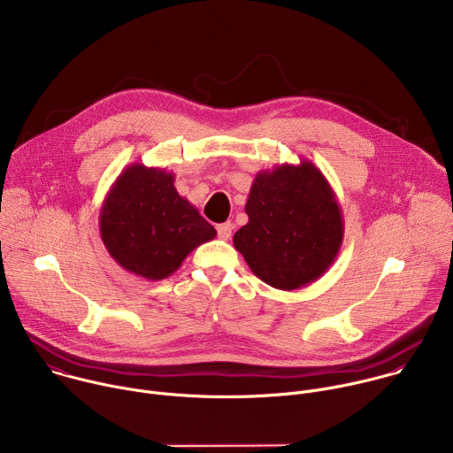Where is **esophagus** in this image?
Here are the masks:
<instances>
[{
    "mask_svg": "<svg viewBox=\"0 0 453 453\" xmlns=\"http://www.w3.org/2000/svg\"><path fill=\"white\" fill-rule=\"evenodd\" d=\"M217 233H219V238L229 240V238H231V233H233V224H231V222L219 224V226H217Z\"/></svg>",
    "mask_w": 453,
    "mask_h": 453,
    "instance_id": "1",
    "label": "esophagus"
}]
</instances>
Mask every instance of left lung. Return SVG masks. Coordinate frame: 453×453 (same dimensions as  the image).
Masks as SVG:
<instances>
[{
	"label": "left lung",
	"instance_id": "1",
	"mask_svg": "<svg viewBox=\"0 0 453 453\" xmlns=\"http://www.w3.org/2000/svg\"><path fill=\"white\" fill-rule=\"evenodd\" d=\"M245 213L249 222L234 233L233 243L267 285L297 290L335 262L344 219L334 188L311 161L257 172Z\"/></svg>",
	"mask_w": 453,
	"mask_h": 453
}]
</instances>
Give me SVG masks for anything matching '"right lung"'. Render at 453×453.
I'll return each mask as SVG.
<instances>
[{"instance_id": "1", "label": "right lung", "mask_w": 453, "mask_h": 453, "mask_svg": "<svg viewBox=\"0 0 453 453\" xmlns=\"http://www.w3.org/2000/svg\"><path fill=\"white\" fill-rule=\"evenodd\" d=\"M175 175L165 168L128 165L100 208V236L112 260L127 273L159 281L186 256L217 236L197 208L180 197Z\"/></svg>"}]
</instances>
